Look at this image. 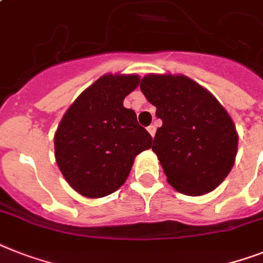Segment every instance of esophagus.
Wrapping results in <instances>:
<instances>
[{"label": "esophagus", "instance_id": "obj_1", "mask_svg": "<svg viewBox=\"0 0 263 263\" xmlns=\"http://www.w3.org/2000/svg\"><path fill=\"white\" fill-rule=\"evenodd\" d=\"M147 131L150 132V135L154 138V135H155V132H157V128L154 127V125H150V127L147 128Z\"/></svg>", "mask_w": 263, "mask_h": 263}]
</instances>
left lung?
I'll use <instances>...</instances> for the list:
<instances>
[{"mask_svg": "<svg viewBox=\"0 0 263 263\" xmlns=\"http://www.w3.org/2000/svg\"><path fill=\"white\" fill-rule=\"evenodd\" d=\"M140 90L162 120L153 151L167 182L186 196L216 189L231 172L238 153V132L224 106L182 74H147Z\"/></svg>", "mask_w": 263, "mask_h": 263, "instance_id": "8db88e82", "label": "left lung"}]
</instances>
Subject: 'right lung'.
Segmentation results:
<instances>
[{
  "instance_id": "add662e5",
  "label": "right lung",
  "mask_w": 263,
  "mask_h": 263,
  "mask_svg": "<svg viewBox=\"0 0 263 263\" xmlns=\"http://www.w3.org/2000/svg\"><path fill=\"white\" fill-rule=\"evenodd\" d=\"M136 74H105L85 89L66 110L54 136L58 167L70 186L98 198L125 182L136 155L153 138L123 105L139 86Z\"/></svg>"
}]
</instances>
